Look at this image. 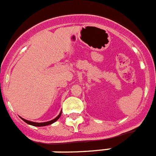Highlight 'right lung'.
I'll return each mask as SVG.
<instances>
[{"label": "right lung", "mask_w": 156, "mask_h": 156, "mask_svg": "<svg viewBox=\"0 0 156 156\" xmlns=\"http://www.w3.org/2000/svg\"><path fill=\"white\" fill-rule=\"evenodd\" d=\"M61 115H62V112H61L60 114L58 115L57 116L55 119H53V120L49 121V122H41V123H38V122H30V121L25 120V119H22V118H21V119H23V121H24V122H25L26 123H27V124L31 125V126H38V127H40V126H48V125H51V124H52V123H54V122H55L58 119H59V118H60Z\"/></svg>", "instance_id": "add662e5"}]
</instances>
